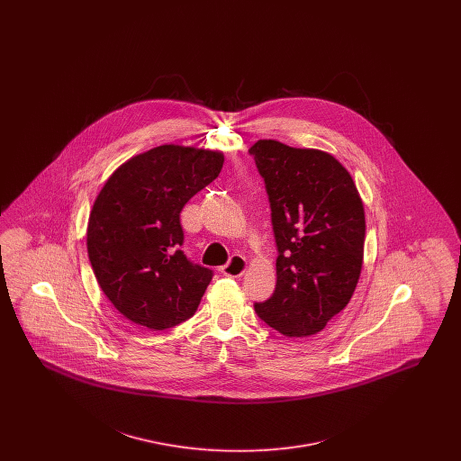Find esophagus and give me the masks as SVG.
Here are the masks:
<instances>
[{"label": "esophagus", "mask_w": 461, "mask_h": 461, "mask_svg": "<svg viewBox=\"0 0 461 461\" xmlns=\"http://www.w3.org/2000/svg\"><path fill=\"white\" fill-rule=\"evenodd\" d=\"M245 269H247V261H245V258H241L239 254H235V256H231V259H230L228 263L224 264V266H221L220 271L224 275V276L239 278V276H241V275L245 273Z\"/></svg>", "instance_id": "34e87169"}]
</instances>
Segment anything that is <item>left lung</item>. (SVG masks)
<instances>
[{"mask_svg": "<svg viewBox=\"0 0 461 461\" xmlns=\"http://www.w3.org/2000/svg\"><path fill=\"white\" fill-rule=\"evenodd\" d=\"M249 154L264 179L276 241V286L258 316L286 337L325 329L351 301L365 211L351 175L321 150L259 140Z\"/></svg>", "mask_w": 461, "mask_h": 461, "instance_id": "8db88e82", "label": "left lung"}]
</instances>
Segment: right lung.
Segmentation results:
<instances>
[{
  "label": "right lung",
  "instance_id": "1",
  "mask_svg": "<svg viewBox=\"0 0 461 461\" xmlns=\"http://www.w3.org/2000/svg\"><path fill=\"white\" fill-rule=\"evenodd\" d=\"M221 152L162 145L110 176L88 222L96 282L115 309L152 330L176 327L197 311L214 271L181 250L185 203L221 173Z\"/></svg>",
  "mask_w": 461,
  "mask_h": 461
}]
</instances>
